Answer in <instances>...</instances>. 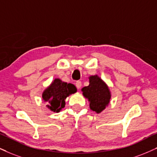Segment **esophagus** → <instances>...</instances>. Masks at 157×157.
<instances>
[{
    "mask_svg": "<svg viewBox=\"0 0 157 157\" xmlns=\"http://www.w3.org/2000/svg\"><path fill=\"white\" fill-rule=\"evenodd\" d=\"M75 86H76L77 89H80L81 86H82V82L80 81H77L76 83H75Z\"/></svg>",
    "mask_w": 157,
    "mask_h": 157,
    "instance_id": "esophagus-1",
    "label": "esophagus"
}]
</instances>
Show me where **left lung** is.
<instances>
[{
	"label": "left lung",
	"instance_id": "1",
	"mask_svg": "<svg viewBox=\"0 0 157 157\" xmlns=\"http://www.w3.org/2000/svg\"><path fill=\"white\" fill-rule=\"evenodd\" d=\"M83 94L90 102L91 110L99 113L105 108L111 99L108 87L98 75L90 77V85L82 89Z\"/></svg>",
	"mask_w": 157,
	"mask_h": 157
}]
</instances>
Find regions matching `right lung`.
Masks as SVG:
<instances>
[{
  "label": "right lung",
  "instance_id": "obj_1",
  "mask_svg": "<svg viewBox=\"0 0 157 157\" xmlns=\"http://www.w3.org/2000/svg\"><path fill=\"white\" fill-rule=\"evenodd\" d=\"M76 88L72 84L62 82L60 79H55L52 84L44 91L42 97L47 102V107L54 112H59L65 107V100L69 94L76 92Z\"/></svg>",
  "mask_w": 157,
  "mask_h": 157
}]
</instances>
